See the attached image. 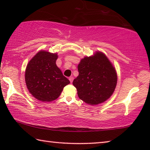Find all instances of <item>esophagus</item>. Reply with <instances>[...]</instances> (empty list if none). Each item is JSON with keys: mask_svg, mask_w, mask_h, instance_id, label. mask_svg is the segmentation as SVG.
Listing matches in <instances>:
<instances>
[{"mask_svg": "<svg viewBox=\"0 0 150 150\" xmlns=\"http://www.w3.org/2000/svg\"><path fill=\"white\" fill-rule=\"evenodd\" d=\"M69 80L70 81L71 83L73 82V76H71V77H70L69 78Z\"/></svg>", "mask_w": 150, "mask_h": 150, "instance_id": "34e87169", "label": "esophagus"}]
</instances>
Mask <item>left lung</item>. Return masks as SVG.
I'll return each instance as SVG.
<instances>
[{
	"mask_svg": "<svg viewBox=\"0 0 150 150\" xmlns=\"http://www.w3.org/2000/svg\"><path fill=\"white\" fill-rule=\"evenodd\" d=\"M79 75L73 81L81 100L96 105L108 100L117 84V73L104 53L96 51L91 56L81 59Z\"/></svg>",
	"mask_w": 150,
	"mask_h": 150,
	"instance_id": "1",
	"label": "left lung"
}]
</instances>
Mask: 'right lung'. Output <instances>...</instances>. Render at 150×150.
I'll return each mask as SVG.
<instances>
[{
    "label": "right lung",
    "mask_w": 150,
    "mask_h": 150,
    "mask_svg": "<svg viewBox=\"0 0 150 150\" xmlns=\"http://www.w3.org/2000/svg\"><path fill=\"white\" fill-rule=\"evenodd\" d=\"M57 53L40 50L30 59L25 71V81L30 93L42 102H52L59 97L70 81L56 65Z\"/></svg>",
    "instance_id": "obj_1"
}]
</instances>
